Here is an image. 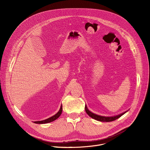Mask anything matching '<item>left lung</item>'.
I'll list each match as a JSON object with an SVG mask.
<instances>
[{"mask_svg": "<svg viewBox=\"0 0 150 150\" xmlns=\"http://www.w3.org/2000/svg\"><path fill=\"white\" fill-rule=\"evenodd\" d=\"M85 110L86 113L89 116H90L91 117H92L94 119H96L97 120L100 121V122H112L113 120H115L116 119H117L118 118H119L120 117H121L123 115H124L125 113H126L127 111L123 113H121L120 115H118L117 116H110V117H106V116H100V115H97L96 114H94L92 112H91L88 109H87V105H85Z\"/></svg>", "mask_w": 150, "mask_h": 150, "instance_id": "left-lung-1", "label": "left lung"}]
</instances>
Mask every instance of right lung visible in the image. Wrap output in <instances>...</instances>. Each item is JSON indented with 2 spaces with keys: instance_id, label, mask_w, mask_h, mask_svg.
Wrapping results in <instances>:
<instances>
[{
  "instance_id": "1",
  "label": "right lung",
  "mask_w": 150,
  "mask_h": 150,
  "mask_svg": "<svg viewBox=\"0 0 150 150\" xmlns=\"http://www.w3.org/2000/svg\"><path fill=\"white\" fill-rule=\"evenodd\" d=\"M62 105H61L60 106V110L56 114L54 115V116L47 119H45L44 120H41V121H35V122H34L35 123H38V124H45V123H49V122H53L54 120H55L56 119H57L61 115L62 113Z\"/></svg>"
}]
</instances>
